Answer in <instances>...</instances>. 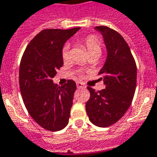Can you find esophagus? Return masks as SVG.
Listing matches in <instances>:
<instances>
[{
    "mask_svg": "<svg viewBox=\"0 0 157 157\" xmlns=\"http://www.w3.org/2000/svg\"><path fill=\"white\" fill-rule=\"evenodd\" d=\"M76 87H78V88H84V87H85V86H84V85H83L82 82H76Z\"/></svg>",
    "mask_w": 157,
    "mask_h": 157,
    "instance_id": "esophagus-1",
    "label": "esophagus"
}]
</instances>
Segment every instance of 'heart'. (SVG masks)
<instances>
[{"instance_id":"obj_1","label":"heart","mask_w":157,"mask_h":157,"mask_svg":"<svg viewBox=\"0 0 157 157\" xmlns=\"http://www.w3.org/2000/svg\"><path fill=\"white\" fill-rule=\"evenodd\" d=\"M82 43L87 48L89 56H91V55H99L100 56V54L101 53V45L99 38H97L96 36L88 35L86 38H83ZM61 56L64 63L70 60V46H69V44H65L63 45V47L62 48ZM80 75H82V74H80Z\"/></svg>"}]
</instances>
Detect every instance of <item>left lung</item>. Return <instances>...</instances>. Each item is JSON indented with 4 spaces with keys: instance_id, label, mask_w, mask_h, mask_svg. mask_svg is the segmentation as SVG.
Masks as SVG:
<instances>
[{
    "instance_id": "left-lung-1",
    "label": "left lung",
    "mask_w": 157,
    "mask_h": 157,
    "mask_svg": "<svg viewBox=\"0 0 157 157\" xmlns=\"http://www.w3.org/2000/svg\"><path fill=\"white\" fill-rule=\"evenodd\" d=\"M104 38L107 58L99 75L105 88H87L90 98L86 103L89 120L99 127L117 123L132 104L137 85V64L128 44L120 34L108 26H96Z\"/></svg>"
}]
</instances>
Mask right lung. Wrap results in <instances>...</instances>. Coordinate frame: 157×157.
<instances>
[{"label":"right lung","mask_w":157,"mask_h":157,"mask_svg":"<svg viewBox=\"0 0 157 157\" xmlns=\"http://www.w3.org/2000/svg\"><path fill=\"white\" fill-rule=\"evenodd\" d=\"M79 29L43 30L31 40L21 57L19 82L25 108L36 123L50 132L63 130L69 123L76 85L68 80L57 87L52 78L63 65V44Z\"/></svg>","instance_id":"obj_1"}]
</instances>
